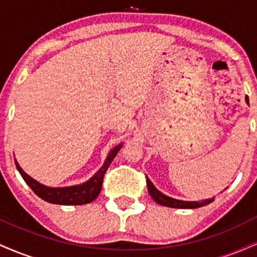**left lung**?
<instances>
[{
	"mask_svg": "<svg viewBox=\"0 0 257 257\" xmlns=\"http://www.w3.org/2000/svg\"><path fill=\"white\" fill-rule=\"evenodd\" d=\"M146 182H147V190H149L150 196L152 197L153 200H155L156 203H158V204L164 205V206H169V208L196 209V208H199V206L206 205V204H209V203L213 202V199H205V200H202V202H186V200L174 199V198H172V197H168V196H166V194L159 192L157 188L153 186L152 182L150 181L149 178H146Z\"/></svg>",
	"mask_w": 257,
	"mask_h": 257,
	"instance_id": "obj_1",
	"label": "left lung"
}]
</instances>
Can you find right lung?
Listing matches in <instances>:
<instances>
[{"label":"right lung","instance_id":"1","mask_svg":"<svg viewBox=\"0 0 257 257\" xmlns=\"http://www.w3.org/2000/svg\"><path fill=\"white\" fill-rule=\"evenodd\" d=\"M120 149H122V145L116 146L113 150H111L107 158H106L104 166L101 167V169H100L99 172H96L95 175H94L90 180H88L87 182H84V184L82 185L71 186V187H47V186L40 184L36 180L30 178V176L20 168L17 161L16 166L17 169L19 170L20 175H22L23 179L25 180L26 184L30 186L31 190L34 191L40 198H42L43 200H46V202L48 203H53V204L82 205L93 202V200L99 196L100 191H101L102 180H104L106 170L110 167L111 162L113 161V158L116 157L117 152H118Z\"/></svg>","mask_w":257,"mask_h":257}]
</instances>
